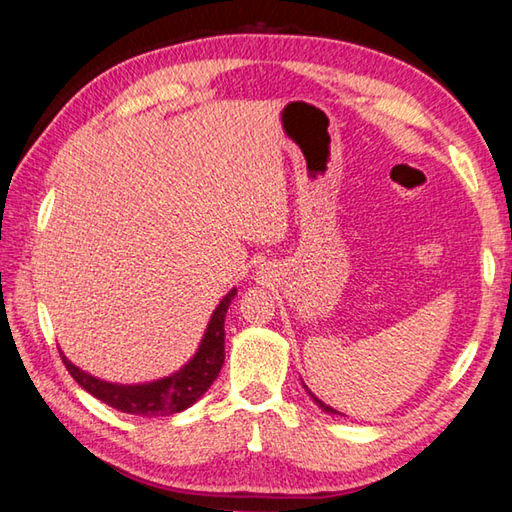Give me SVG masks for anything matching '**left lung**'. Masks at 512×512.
Returning <instances> with one entry per match:
<instances>
[{
	"label": "left lung",
	"instance_id": "obj_1",
	"mask_svg": "<svg viewBox=\"0 0 512 512\" xmlns=\"http://www.w3.org/2000/svg\"><path fill=\"white\" fill-rule=\"evenodd\" d=\"M302 384H304V382H302ZM304 388H306V393H308L310 397H313V402H315V404H317L319 408H322V410H324V413H330V415H342V413H337V410H335V408H330L328 404H324V402H322V399H317V397H315L313 393H310V388H308L306 384H304Z\"/></svg>",
	"mask_w": 512,
	"mask_h": 512
}]
</instances>
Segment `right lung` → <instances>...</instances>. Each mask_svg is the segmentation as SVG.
<instances>
[{"instance_id": "obj_1", "label": "right lung", "mask_w": 512, "mask_h": 512, "mask_svg": "<svg viewBox=\"0 0 512 512\" xmlns=\"http://www.w3.org/2000/svg\"><path fill=\"white\" fill-rule=\"evenodd\" d=\"M237 295V288L217 304L210 315L206 333L199 342L197 353L177 370V373L155 379L146 384H113L104 379L88 375L86 370L77 368L73 362H68L64 353H59L64 359V366L73 375L75 382L82 386L86 393L97 397L99 402L113 406L122 413L142 415V417H164L193 406L202 397L210 384L215 382L219 370L224 364V322L228 306Z\"/></svg>"}]
</instances>
